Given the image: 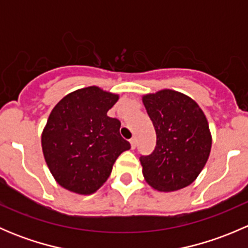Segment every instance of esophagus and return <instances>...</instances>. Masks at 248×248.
Segmentation results:
<instances>
[{"label":"esophagus","mask_w":248,"mask_h":248,"mask_svg":"<svg viewBox=\"0 0 248 248\" xmlns=\"http://www.w3.org/2000/svg\"><path fill=\"white\" fill-rule=\"evenodd\" d=\"M129 142H131V147H132V150L136 149V142H137V140L134 139V138H132L131 140H129Z\"/></svg>","instance_id":"obj_1"}]
</instances>
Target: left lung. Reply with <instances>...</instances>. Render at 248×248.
<instances>
[{
  "label": "left lung",
  "instance_id": "1",
  "mask_svg": "<svg viewBox=\"0 0 248 248\" xmlns=\"http://www.w3.org/2000/svg\"><path fill=\"white\" fill-rule=\"evenodd\" d=\"M156 131V147L140 157L144 179L159 192L191 185L209 159L212 137L204 111L181 92L164 89L142 96Z\"/></svg>",
  "mask_w": 248,
  "mask_h": 248
}]
</instances>
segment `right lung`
Masks as SVG:
<instances>
[{
	"instance_id": "1",
	"label": "right lung",
	"mask_w": 248,
	"mask_h": 248,
	"mask_svg": "<svg viewBox=\"0 0 248 248\" xmlns=\"http://www.w3.org/2000/svg\"><path fill=\"white\" fill-rule=\"evenodd\" d=\"M119 94L98 86L64 96L49 115L42 150L57 184L77 194H92L108 180L115 161L131 149L120 136L121 122L107 115Z\"/></svg>"
}]
</instances>
